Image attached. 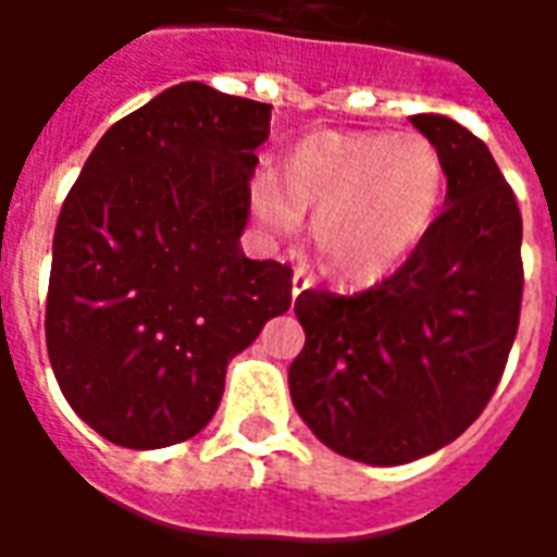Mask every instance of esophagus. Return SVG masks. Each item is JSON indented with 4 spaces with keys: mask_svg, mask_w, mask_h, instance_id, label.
<instances>
[{
    "mask_svg": "<svg viewBox=\"0 0 557 557\" xmlns=\"http://www.w3.org/2000/svg\"><path fill=\"white\" fill-rule=\"evenodd\" d=\"M313 286V277L307 274V268H295V274H292V295L298 298L304 289H310Z\"/></svg>",
    "mask_w": 557,
    "mask_h": 557,
    "instance_id": "1",
    "label": "esophagus"
}]
</instances>
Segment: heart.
Listing matches in <instances>:
<instances>
[{
	"instance_id": "b5f03b06",
	"label": "heart",
	"mask_w": 557,
	"mask_h": 557,
	"mask_svg": "<svg viewBox=\"0 0 557 557\" xmlns=\"http://www.w3.org/2000/svg\"><path fill=\"white\" fill-rule=\"evenodd\" d=\"M447 190L442 151L423 134L319 131L298 139L277 172L250 190L256 220L271 232L310 238L327 277L370 286L394 274L430 235Z\"/></svg>"
}]
</instances>
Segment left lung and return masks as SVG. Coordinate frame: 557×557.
Masks as SVG:
<instances>
[{"mask_svg": "<svg viewBox=\"0 0 557 557\" xmlns=\"http://www.w3.org/2000/svg\"><path fill=\"white\" fill-rule=\"evenodd\" d=\"M447 172L444 211L394 277L295 298V411L334 454L403 466L459 438L502 382L522 304V214L486 143L411 115Z\"/></svg>", "mask_w": 557, "mask_h": 557, "instance_id": "1", "label": "left lung"}]
</instances>
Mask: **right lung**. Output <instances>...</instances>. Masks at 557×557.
Masks as SVG:
<instances>
[{"label":"right lung","instance_id":"right-lung-1","mask_svg":"<svg viewBox=\"0 0 557 557\" xmlns=\"http://www.w3.org/2000/svg\"><path fill=\"white\" fill-rule=\"evenodd\" d=\"M271 103L178 83L115 122L53 235L47 351L71 409L154 450L214 418L226 363L292 304V268L247 259Z\"/></svg>","mask_w":557,"mask_h":557}]
</instances>
